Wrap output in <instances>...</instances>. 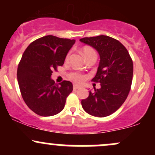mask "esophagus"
Returning a JSON list of instances; mask_svg holds the SVG:
<instances>
[{"mask_svg": "<svg viewBox=\"0 0 155 155\" xmlns=\"http://www.w3.org/2000/svg\"><path fill=\"white\" fill-rule=\"evenodd\" d=\"M79 88H81V86H79V85H76V84L74 85V90H77V89H79Z\"/></svg>", "mask_w": 155, "mask_h": 155, "instance_id": "34e87169", "label": "esophagus"}]
</instances>
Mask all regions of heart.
<instances>
[{
	"label": "heart",
	"mask_w": 155,
	"mask_h": 155,
	"mask_svg": "<svg viewBox=\"0 0 155 155\" xmlns=\"http://www.w3.org/2000/svg\"><path fill=\"white\" fill-rule=\"evenodd\" d=\"M83 54L84 55L85 58H87L89 56L92 54H96L95 51L92 49V48L90 47H84L82 49ZM69 56H70V54H68L66 58H65V60H68L69 58ZM69 79L72 81H75V82H81L84 79V76L83 74H80L79 72H71L68 74Z\"/></svg>",
	"instance_id": "obj_1"
}]
</instances>
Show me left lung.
<instances>
[{
    "mask_svg": "<svg viewBox=\"0 0 155 155\" xmlns=\"http://www.w3.org/2000/svg\"><path fill=\"white\" fill-rule=\"evenodd\" d=\"M80 41L91 46L100 55L97 74L92 81L101 86L94 88L93 92L90 90L87 98L81 101V106L94 117L109 116L120 108L128 95L133 80V60L123 44L107 35L86 37Z\"/></svg>",
    "mask_w": 155,
    "mask_h": 155,
    "instance_id": "obj_1",
    "label": "left lung"
}]
</instances>
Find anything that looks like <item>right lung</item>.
<instances>
[{
	"instance_id": "add662e5",
	"label": "right lung",
	"mask_w": 155,
	"mask_h": 155,
	"mask_svg": "<svg viewBox=\"0 0 155 155\" xmlns=\"http://www.w3.org/2000/svg\"><path fill=\"white\" fill-rule=\"evenodd\" d=\"M75 41L46 35L32 42L23 53L17 80L23 100L36 114L50 117L64 108L73 84L69 81L55 84L51 76L53 71L63 65Z\"/></svg>"
}]
</instances>
